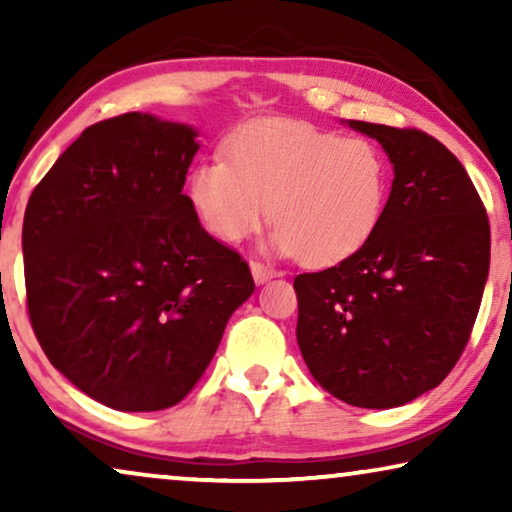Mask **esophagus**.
Here are the masks:
<instances>
[{
	"label": "esophagus",
	"mask_w": 512,
	"mask_h": 512,
	"mask_svg": "<svg viewBox=\"0 0 512 512\" xmlns=\"http://www.w3.org/2000/svg\"><path fill=\"white\" fill-rule=\"evenodd\" d=\"M249 268H251V275H254L258 284L268 282L270 277H275V270H272L270 265H265L263 261H249Z\"/></svg>",
	"instance_id": "34e87169"
}]
</instances>
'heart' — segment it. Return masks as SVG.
I'll return each instance as SVG.
<instances>
[{"label":"heart","mask_w":512,"mask_h":512,"mask_svg":"<svg viewBox=\"0 0 512 512\" xmlns=\"http://www.w3.org/2000/svg\"><path fill=\"white\" fill-rule=\"evenodd\" d=\"M188 195L202 226L240 242L268 216L272 247L331 265L368 242L389 195V167L366 137L303 121H261L230 139L226 160L195 167Z\"/></svg>","instance_id":"b5f03b06"}]
</instances>
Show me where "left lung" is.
<instances>
[{"instance_id":"left-lung-1","label":"left lung","mask_w":512,"mask_h":512,"mask_svg":"<svg viewBox=\"0 0 512 512\" xmlns=\"http://www.w3.org/2000/svg\"><path fill=\"white\" fill-rule=\"evenodd\" d=\"M375 137L394 184L375 233L333 268L293 279L296 338L321 389L396 408L459 361L489 272V219L457 156L417 128L349 121Z\"/></svg>"}]
</instances>
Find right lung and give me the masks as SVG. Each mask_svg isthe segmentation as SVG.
<instances>
[{
    "label": "right lung",
    "instance_id": "add662e5",
    "mask_svg": "<svg viewBox=\"0 0 512 512\" xmlns=\"http://www.w3.org/2000/svg\"><path fill=\"white\" fill-rule=\"evenodd\" d=\"M195 130L130 114L90 125L30 195L27 314L48 361L114 410L177 405L254 293L184 184Z\"/></svg>",
    "mask_w": 512,
    "mask_h": 512
}]
</instances>
